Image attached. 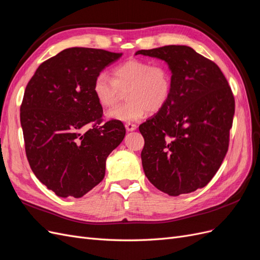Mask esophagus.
Returning <instances> with one entry per match:
<instances>
[{
    "mask_svg": "<svg viewBox=\"0 0 260 260\" xmlns=\"http://www.w3.org/2000/svg\"><path fill=\"white\" fill-rule=\"evenodd\" d=\"M124 127H126L127 131H134L137 129V124L131 123V122H127L126 124H124Z\"/></svg>",
    "mask_w": 260,
    "mask_h": 260,
    "instance_id": "esophagus-1",
    "label": "esophagus"
}]
</instances>
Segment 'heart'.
<instances>
[{"mask_svg": "<svg viewBox=\"0 0 260 260\" xmlns=\"http://www.w3.org/2000/svg\"><path fill=\"white\" fill-rule=\"evenodd\" d=\"M126 91L128 102L107 112V117L130 122L140 120L148 112L158 113L171 95V71L164 63L130 59L113 69L112 79L100 73L92 86L95 100L103 109L114 106Z\"/></svg>", "mask_w": 260, "mask_h": 260, "instance_id": "1", "label": "heart"}]
</instances>
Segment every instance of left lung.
Returning <instances> with one entry per match:
<instances>
[{"label":"left lung","mask_w":260,"mask_h":260,"mask_svg":"<svg viewBox=\"0 0 260 260\" xmlns=\"http://www.w3.org/2000/svg\"><path fill=\"white\" fill-rule=\"evenodd\" d=\"M144 55L165 60L172 72L167 105L139 127L148 181L169 196L207 186L229 146L235 98L217 64L183 45H169Z\"/></svg>","instance_id":"left-lung-1"}]
</instances>
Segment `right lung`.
Instances as JSON below:
<instances>
[{
	"mask_svg": "<svg viewBox=\"0 0 260 260\" xmlns=\"http://www.w3.org/2000/svg\"><path fill=\"white\" fill-rule=\"evenodd\" d=\"M122 53L73 47L44 61L20 106L25 154L39 181L57 196L80 198L105 175L107 156L122 142L119 120L102 122L95 77Z\"/></svg>",
	"mask_w": 260,
	"mask_h": 260,
	"instance_id": "add662e5",
	"label": "right lung"
}]
</instances>
